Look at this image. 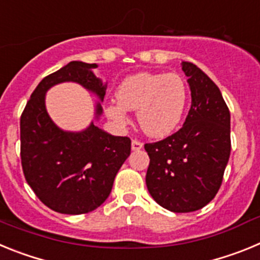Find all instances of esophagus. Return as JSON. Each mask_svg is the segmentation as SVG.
I'll list each match as a JSON object with an SVG mask.
<instances>
[{
  "label": "esophagus",
  "mask_w": 260,
  "mask_h": 260,
  "mask_svg": "<svg viewBox=\"0 0 260 260\" xmlns=\"http://www.w3.org/2000/svg\"><path fill=\"white\" fill-rule=\"evenodd\" d=\"M143 148V143L139 141H137V139H134V141L132 142V150L133 151H139Z\"/></svg>",
  "instance_id": "obj_1"
}]
</instances>
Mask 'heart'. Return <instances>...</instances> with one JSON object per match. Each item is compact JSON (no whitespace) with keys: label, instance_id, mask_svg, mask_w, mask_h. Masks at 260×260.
Returning <instances> with one entry per match:
<instances>
[{"label":"heart","instance_id":"b5f03b06","mask_svg":"<svg viewBox=\"0 0 260 260\" xmlns=\"http://www.w3.org/2000/svg\"><path fill=\"white\" fill-rule=\"evenodd\" d=\"M189 104V88L182 77L167 73H138L117 87V100L107 104L109 118L123 126L127 110H137L141 128L153 138L168 137L182 122Z\"/></svg>","mask_w":260,"mask_h":260}]
</instances>
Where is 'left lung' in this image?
Wrapping results in <instances>:
<instances>
[{"mask_svg":"<svg viewBox=\"0 0 260 260\" xmlns=\"http://www.w3.org/2000/svg\"><path fill=\"white\" fill-rule=\"evenodd\" d=\"M191 108L177 133L144 144L150 156L146 185L172 212H192L219 191L231 155V113L219 87L191 62H182Z\"/></svg>","mask_w":260,"mask_h":260,"instance_id":"8db88e82","label":"left lung"}]
</instances>
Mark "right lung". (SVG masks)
Masks as SVG:
<instances>
[{"label": "right lung", "mask_w": 260, "mask_h": 260, "mask_svg": "<svg viewBox=\"0 0 260 260\" xmlns=\"http://www.w3.org/2000/svg\"><path fill=\"white\" fill-rule=\"evenodd\" d=\"M96 68V63L71 61L45 77L20 117V158L27 183L47 207L66 215L100 207L132 151L130 138L108 134L93 122L82 132H65L48 114L47 91L63 82L80 84L103 102L107 84L93 74ZM100 102L96 118L103 113Z\"/></svg>", "instance_id": "1"}]
</instances>
